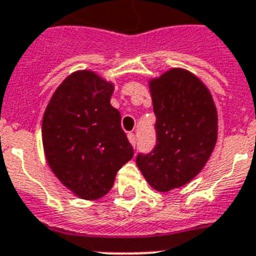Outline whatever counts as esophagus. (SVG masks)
Wrapping results in <instances>:
<instances>
[{
  "label": "esophagus",
  "mask_w": 256,
  "mask_h": 256,
  "mask_svg": "<svg viewBox=\"0 0 256 256\" xmlns=\"http://www.w3.org/2000/svg\"><path fill=\"white\" fill-rule=\"evenodd\" d=\"M128 142L132 143V146L135 147V144H136V138H135V135L132 134V132H128Z\"/></svg>",
  "instance_id": "obj_1"
}]
</instances>
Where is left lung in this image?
I'll return each instance as SVG.
<instances>
[{
  "label": "left lung",
  "mask_w": 256,
  "mask_h": 256,
  "mask_svg": "<svg viewBox=\"0 0 256 256\" xmlns=\"http://www.w3.org/2000/svg\"><path fill=\"white\" fill-rule=\"evenodd\" d=\"M156 116V144L139 154L136 166L159 192L186 186L209 160L218 132V117L209 89L182 68H172L148 82Z\"/></svg>",
  "instance_id": "obj_1"
}]
</instances>
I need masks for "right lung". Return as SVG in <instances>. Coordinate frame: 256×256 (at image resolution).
<instances>
[{
  "label": "right lung",
  "instance_id": "1",
  "mask_svg": "<svg viewBox=\"0 0 256 256\" xmlns=\"http://www.w3.org/2000/svg\"><path fill=\"white\" fill-rule=\"evenodd\" d=\"M114 85L92 70H78L58 86L46 108L42 140L55 176L84 200L105 196L120 168L134 155L110 105Z\"/></svg>",
  "mask_w": 256,
  "mask_h": 256
}]
</instances>
